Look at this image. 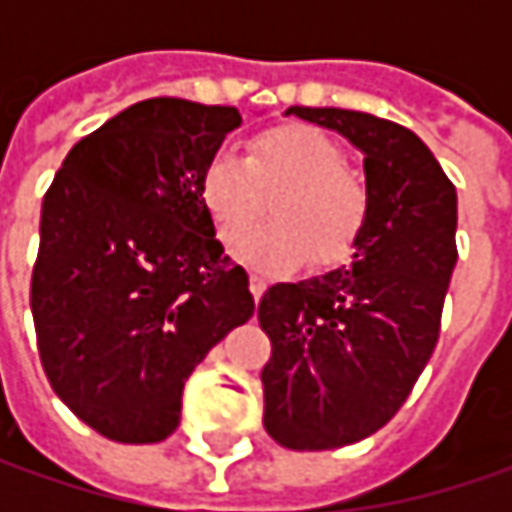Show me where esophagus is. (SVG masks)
<instances>
[{
	"label": "esophagus",
	"instance_id": "1",
	"mask_svg": "<svg viewBox=\"0 0 512 512\" xmlns=\"http://www.w3.org/2000/svg\"><path fill=\"white\" fill-rule=\"evenodd\" d=\"M267 290V279L265 276H259V273H250V293H253V299L259 302L262 299V293Z\"/></svg>",
	"mask_w": 512,
	"mask_h": 512
}]
</instances>
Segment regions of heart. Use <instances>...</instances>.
Segmentation results:
<instances>
[{"label":"heart","instance_id":"obj_1","mask_svg":"<svg viewBox=\"0 0 512 512\" xmlns=\"http://www.w3.org/2000/svg\"><path fill=\"white\" fill-rule=\"evenodd\" d=\"M267 198L274 200V222L242 247L250 265L267 270H290L310 253L316 265L342 262L370 216V190L356 170L344 168L342 145L310 125L256 133L245 159L227 150L207 159L199 199L227 250L245 242Z\"/></svg>","mask_w":512,"mask_h":512}]
</instances>
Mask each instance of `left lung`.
Returning a JSON list of instances; mask_svg holds the SVG:
<instances>
[{
	"instance_id": "8db88e82",
	"label": "left lung",
	"mask_w": 512,
	"mask_h": 512,
	"mask_svg": "<svg viewBox=\"0 0 512 512\" xmlns=\"http://www.w3.org/2000/svg\"><path fill=\"white\" fill-rule=\"evenodd\" d=\"M364 153L370 216L353 265L267 287L259 325L265 430L290 450L362 442L410 396L442 330L456 250V187L413 130L342 108H287Z\"/></svg>"
}]
</instances>
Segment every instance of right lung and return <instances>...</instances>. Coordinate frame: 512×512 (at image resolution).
I'll return each mask as SVG.
<instances>
[{"label":"right lung","mask_w":512,"mask_h":512,"mask_svg":"<svg viewBox=\"0 0 512 512\" xmlns=\"http://www.w3.org/2000/svg\"><path fill=\"white\" fill-rule=\"evenodd\" d=\"M236 108L159 96L79 139L39 222L30 310L53 393L99 436L168 439L187 376L253 316L199 199Z\"/></svg>","instance_id":"obj_1"}]
</instances>
